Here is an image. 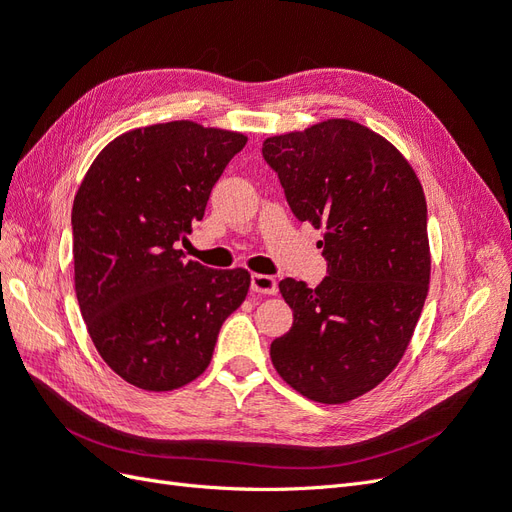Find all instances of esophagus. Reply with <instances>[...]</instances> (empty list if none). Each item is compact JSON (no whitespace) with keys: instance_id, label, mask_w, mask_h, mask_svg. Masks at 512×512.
Listing matches in <instances>:
<instances>
[{"instance_id":"esophagus-1","label":"esophagus","mask_w":512,"mask_h":512,"mask_svg":"<svg viewBox=\"0 0 512 512\" xmlns=\"http://www.w3.org/2000/svg\"><path fill=\"white\" fill-rule=\"evenodd\" d=\"M251 289L255 293H263V295H276L278 293V283L268 274H253L251 276Z\"/></svg>"}]
</instances>
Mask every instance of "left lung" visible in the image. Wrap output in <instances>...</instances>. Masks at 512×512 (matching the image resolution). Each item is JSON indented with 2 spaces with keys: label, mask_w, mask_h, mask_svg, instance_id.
<instances>
[{
  "label": "left lung",
  "mask_w": 512,
  "mask_h": 512,
  "mask_svg": "<svg viewBox=\"0 0 512 512\" xmlns=\"http://www.w3.org/2000/svg\"><path fill=\"white\" fill-rule=\"evenodd\" d=\"M261 153L295 217L325 229L329 274L315 289L278 283L293 325L272 342V364L312 402H351L400 364L421 317L432 272L423 187L398 148L349 119L266 138Z\"/></svg>",
  "instance_id": "1"
}]
</instances>
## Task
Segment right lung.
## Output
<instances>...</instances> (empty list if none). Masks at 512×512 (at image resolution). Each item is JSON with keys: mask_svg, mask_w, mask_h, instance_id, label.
<instances>
[{"mask_svg": "<svg viewBox=\"0 0 512 512\" xmlns=\"http://www.w3.org/2000/svg\"><path fill=\"white\" fill-rule=\"evenodd\" d=\"M246 140L195 121L138 127L106 144L82 178L76 298L97 353L129 385L159 393L195 381L249 293V270H210L176 249Z\"/></svg>", "mask_w": 512, "mask_h": 512, "instance_id": "add662e5", "label": "right lung"}]
</instances>
